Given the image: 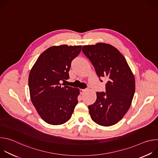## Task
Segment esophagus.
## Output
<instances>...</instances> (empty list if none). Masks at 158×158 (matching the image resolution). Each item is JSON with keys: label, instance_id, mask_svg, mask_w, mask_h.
<instances>
[{"label": "esophagus", "instance_id": "obj_1", "mask_svg": "<svg viewBox=\"0 0 158 158\" xmlns=\"http://www.w3.org/2000/svg\"><path fill=\"white\" fill-rule=\"evenodd\" d=\"M85 91L86 90L85 89H80V93H81V94H83L84 92H85Z\"/></svg>", "mask_w": 158, "mask_h": 158}]
</instances>
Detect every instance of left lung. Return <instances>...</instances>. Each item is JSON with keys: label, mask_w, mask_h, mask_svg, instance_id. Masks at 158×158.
I'll return each instance as SVG.
<instances>
[{"label": "left lung", "mask_w": 158, "mask_h": 158, "mask_svg": "<svg viewBox=\"0 0 158 158\" xmlns=\"http://www.w3.org/2000/svg\"><path fill=\"white\" fill-rule=\"evenodd\" d=\"M82 51L91 62L100 81L107 80L106 92H97L96 102L89 106L93 121L102 126L118 123L129 110L135 92V79L122 54L106 43L87 45Z\"/></svg>", "instance_id": "1"}]
</instances>
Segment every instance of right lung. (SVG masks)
<instances>
[{
  "label": "right lung",
  "mask_w": 158,
  "mask_h": 158,
  "mask_svg": "<svg viewBox=\"0 0 158 158\" xmlns=\"http://www.w3.org/2000/svg\"><path fill=\"white\" fill-rule=\"evenodd\" d=\"M81 48L67 45L51 47L40 55L30 71L31 101L40 118L49 124L68 121L78 102L79 89L62 86L60 82L69 79L71 62Z\"/></svg>",
  "instance_id": "add662e5"
}]
</instances>
